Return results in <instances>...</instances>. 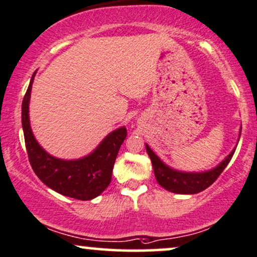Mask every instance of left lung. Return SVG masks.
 I'll list each match as a JSON object with an SVG mask.
<instances>
[{
    "mask_svg": "<svg viewBox=\"0 0 257 257\" xmlns=\"http://www.w3.org/2000/svg\"><path fill=\"white\" fill-rule=\"evenodd\" d=\"M240 132H242V126L239 128L238 141L240 137ZM238 144V142H237ZM147 148V153L150 157L151 163L154 167L155 177H156L157 182L163 187L167 191L172 193H177V194H195V193L202 192L204 189L210 187L218 179L221 172L225 169L227 164L232 158L233 154H235L236 147L233 150L224 158L221 162L214 167L213 169L206 170V172H199V173H187L181 172V170L173 169L172 167L167 166L166 163L157 156L156 154L151 150V148L148 144H145Z\"/></svg>",
    "mask_w": 257,
    "mask_h": 257,
    "instance_id": "left-lung-1",
    "label": "left lung"
}]
</instances>
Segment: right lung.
I'll return each mask as SVG.
<instances>
[{"mask_svg":"<svg viewBox=\"0 0 257 257\" xmlns=\"http://www.w3.org/2000/svg\"><path fill=\"white\" fill-rule=\"evenodd\" d=\"M37 71L32 75L30 85L22 101V128L25 144L32 169L47 187L59 194L91 200L108 187L119 149L125 141L126 127H119L107 135L94 151L78 160H62L47 154L34 137L30 122V99L32 84Z\"/></svg>","mask_w":257,"mask_h":257,"instance_id":"right-lung-1","label":"right lung"}]
</instances>
